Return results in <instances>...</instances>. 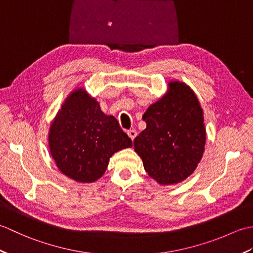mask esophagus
<instances>
[{
	"instance_id": "1",
	"label": "esophagus",
	"mask_w": 253,
	"mask_h": 253,
	"mask_svg": "<svg viewBox=\"0 0 253 253\" xmlns=\"http://www.w3.org/2000/svg\"><path fill=\"white\" fill-rule=\"evenodd\" d=\"M127 135L129 136V138L131 139V140H133V139L137 137V131L135 129H130V130L127 131Z\"/></svg>"
}]
</instances>
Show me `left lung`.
Here are the masks:
<instances>
[{"label": "left lung", "mask_w": 253, "mask_h": 253, "mask_svg": "<svg viewBox=\"0 0 253 253\" xmlns=\"http://www.w3.org/2000/svg\"><path fill=\"white\" fill-rule=\"evenodd\" d=\"M169 93L148 107L147 128L133 140L144 169L159 184L186 179L202 159L206 144L203 112L184 83H169Z\"/></svg>", "instance_id": "obj_1"}]
</instances>
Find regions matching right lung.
I'll return each mask as SVG.
<instances>
[{"label": "right lung", "mask_w": 253, "mask_h": 253, "mask_svg": "<svg viewBox=\"0 0 253 253\" xmlns=\"http://www.w3.org/2000/svg\"><path fill=\"white\" fill-rule=\"evenodd\" d=\"M53 159L63 174L91 182L104 174L110 158L132 146L115 117L106 116L83 89L68 96L50 128Z\"/></svg>", "instance_id": "obj_1"}]
</instances>
